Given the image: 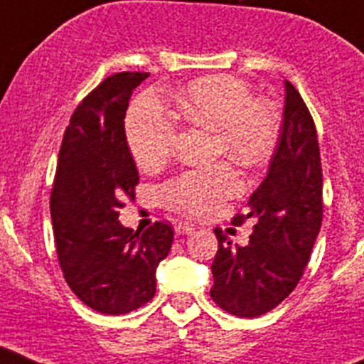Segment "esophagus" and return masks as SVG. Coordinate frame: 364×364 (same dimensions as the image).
Wrapping results in <instances>:
<instances>
[{
    "instance_id": "esophagus-1",
    "label": "esophagus",
    "mask_w": 364,
    "mask_h": 364,
    "mask_svg": "<svg viewBox=\"0 0 364 364\" xmlns=\"http://www.w3.org/2000/svg\"><path fill=\"white\" fill-rule=\"evenodd\" d=\"M192 230H194V225H192V223H186V221L178 223V227H176V232H178L179 235L190 234Z\"/></svg>"
}]
</instances>
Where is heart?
<instances>
[{
    "mask_svg": "<svg viewBox=\"0 0 364 364\" xmlns=\"http://www.w3.org/2000/svg\"><path fill=\"white\" fill-rule=\"evenodd\" d=\"M178 112L186 123L214 132V156H227L243 168L270 159L279 139V116L274 105L254 97L252 87L230 74H212L192 81L178 96ZM174 117L158 96L141 94L125 117V136L137 166L154 170L168 159L176 141ZM241 190L228 163L188 170L161 186L170 208L188 215H206Z\"/></svg>",
    "mask_w": 364,
    "mask_h": 364,
    "instance_id": "obj_1",
    "label": "heart"
}]
</instances>
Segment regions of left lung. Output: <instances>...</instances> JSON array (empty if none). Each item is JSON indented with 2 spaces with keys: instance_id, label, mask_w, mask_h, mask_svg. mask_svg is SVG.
<instances>
[{
  "instance_id": "8db88e82",
  "label": "left lung",
  "mask_w": 364,
  "mask_h": 364,
  "mask_svg": "<svg viewBox=\"0 0 364 364\" xmlns=\"http://www.w3.org/2000/svg\"><path fill=\"white\" fill-rule=\"evenodd\" d=\"M284 112L270 168L247 203L254 232L232 247L215 228L210 297L237 317H257L287 299L303 277L323 221V170L316 123L297 88L284 81Z\"/></svg>"
}]
</instances>
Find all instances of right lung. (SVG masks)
<instances>
[{
    "label": "right lung",
    "instance_id": "obj_1",
    "mask_svg": "<svg viewBox=\"0 0 364 364\" xmlns=\"http://www.w3.org/2000/svg\"><path fill=\"white\" fill-rule=\"evenodd\" d=\"M146 72H117L81 101L65 130L50 194L55 252L65 281L88 309L121 316L156 294V268L174 228L134 232L117 221L139 183L125 136L132 90Z\"/></svg>",
    "mask_w": 364,
    "mask_h": 364
}]
</instances>
